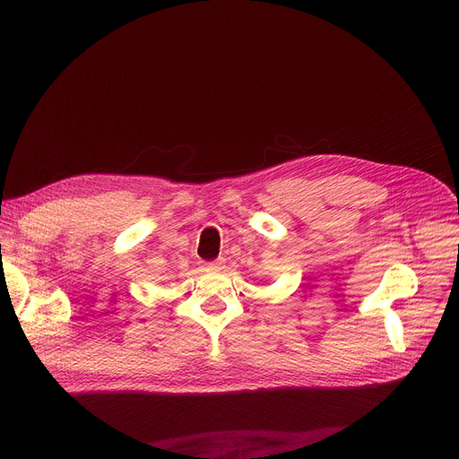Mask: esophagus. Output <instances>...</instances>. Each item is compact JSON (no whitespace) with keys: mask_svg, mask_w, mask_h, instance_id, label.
<instances>
[{"mask_svg":"<svg viewBox=\"0 0 459 459\" xmlns=\"http://www.w3.org/2000/svg\"><path fill=\"white\" fill-rule=\"evenodd\" d=\"M223 266H225V260L223 258H217V260L206 262L203 268H204V272H220V270H223Z\"/></svg>","mask_w":459,"mask_h":459,"instance_id":"34e87169","label":"esophagus"}]
</instances>
